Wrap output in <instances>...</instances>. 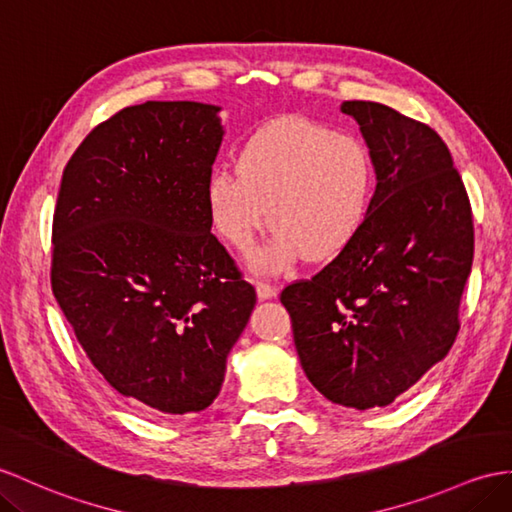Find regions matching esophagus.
<instances>
[{
  "label": "esophagus",
  "instance_id": "esophagus-1",
  "mask_svg": "<svg viewBox=\"0 0 512 512\" xmlns=\"http://www.w3.org/2000/svg\"><path fill=\"white\" fill-rule=\"evenodd\" d=\"M255 288H257V296L261 301H266V299H275L277 296V285H270V283H266V281H257L255 283Z\"/></svg>",
  "mask_w": 512,
  "mask_h": 512
}]
</instances>
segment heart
<instances>
[{"instance_id":"1","label":"heart","mask_w":512,"mask_h":512,"mask_svg":"<svg viewBox=\"0 0 512 512\" xmlns=\"http://www.w3.org/2000/svg\"><path fill=\"white\" fill-rule=\"evenodd\" d=\"M240 170L220 165L207 178V209L224 242L246 253L272 220L277 231L259 266L338 255L366 222L375 170L364 141L303 117H283L248 137ZM271 211H267V207Z\"/></svg>"}]
</instances>
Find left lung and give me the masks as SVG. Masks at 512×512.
Here are the masks:
<instances>
[{
  "instance_id": "8db88e82",
  "label": "left lung",
  "mask_w": 512,
  "mask_h": 512,
  "mask_svg": "<svg viewBox=\"0 0 512 512\" xmlns=\"http://www.w3.org/2000/svg\"><path fill=\"white\" fill-rule=\"evenodd\" d=\"M377 176L360 233L281 303L307 379L329 401L382 408L454 344L473 264L467 189L436 130L386 104L351 100Z\"/></svg>"
}]
</instances>
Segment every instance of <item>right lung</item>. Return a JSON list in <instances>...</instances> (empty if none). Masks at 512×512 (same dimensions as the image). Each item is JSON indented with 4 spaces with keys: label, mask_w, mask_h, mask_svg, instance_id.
<instances>
[{
    "label": "right lung",
    "mask_w": 512,
    "mask_h": 512,
    "mask_svg": "<svg viewBox=\"0 0 512 512\" xmlns=\"http://www.w3.org/2000/svg\"><path fill=\"white\" fill-rule=\"evenodd\" d=\"M220 106L146 102L95 126L63 172L52 290L91 364L154 414L211 406L255 288L211 233Z\"/></svg>",
    "instance_id": "1"
}]
</instances>
